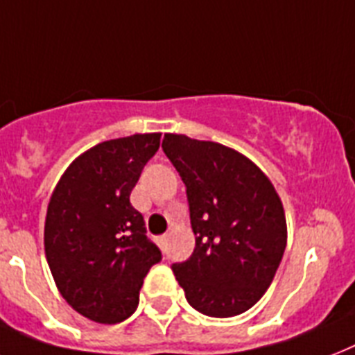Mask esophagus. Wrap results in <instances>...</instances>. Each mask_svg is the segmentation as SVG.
I'll return each mask as SVG.
<instances>
[{
	"label": "esophagus",
	"mask_w": 355,
	"mask_h": 355,
	"mask_svg": "<svg viewBox=\"0 0 355 355\" xmlns=\"http://www.w3.org/2000/svg\"><path fill=\"white\" fill-rule=\"evenodd\" d=\"M166 243H168V235H162V237H158V244H160V246H166Z\"/></svg>",
	"instance_id": "34e87169"
}]
</instances>
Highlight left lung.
Segmentation results:
<instances>
[{"label":"left lung","instance_id":"8db88e82","mask_svg":"<svg viewBox=\"0 0 355 355\" xmlns=\"http://www.w3.org/2000/svg\"><path fill=\"white\" fill-rule=\"evenodd\" d=\"M164 153L186 184L195 250L173 264L195 310L211 318L246 312L272 284L286 248L281 197L237 149L166 132Z\"/></svg>","mask_w":355,"mask_h":355}]
</instances>
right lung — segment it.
<instances>
[{"label":"right lung","instance_id":"1","mask_svg":"<svg viewBox=\"0 0 355 355\" xmlns=\"http://www.w3.org/2000/svg\"><path fill=\"white\" fill-rule=\"evenodd\" d=\"M160 148V132L96 144L71 162L45 217V257L62 297L102 324L128 319L149 268L162 255L129 195Z\"/></svg>","mask_w":355,"mask_h":355}]
</instances>
